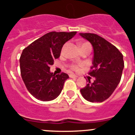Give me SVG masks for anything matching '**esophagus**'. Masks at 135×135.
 <instances>
[{
  "label": "esophagus",
  "instance_id": "esophagus-1",
  "mask_svg": "<svg viewBox=\"0 0 135 135\" xmlns=\"http://www.w3.org/2000/svg\"><path fill=\"white\" fill-rule=\"evenodd\" d=\"M70 78H77V76L76 75H74V74H70Z\"/></svg>",
  "mask_w": 135,
  "mask_h": 135
}]
</instances>
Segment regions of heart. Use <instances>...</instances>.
<instances>
[{
  "instance_id": "heart-1",
  "label": "heart",
  "mask_w": 135,
  "mask_h": 135,
  "mask_svg": "<svg viewBox=\"0 0 135 135\" xmlns=\"http://www.w3.org/2000/svg\"><path fill=\"white\" fill-rule=\"evenodd\" d=\"M80 47L81 50L85 49V48H91V44L89 43V42H87V41H84V42H81V43H80ZM83 66V64H71V65H70V68L72 69V70H74V71H76V72L79 71L80 68Z\"/></svg>"
}]
</instances>
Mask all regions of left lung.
Segmentation results:
<instances>
[{"label":"left lung","mask_w":135,"mask_h":135,"mask_svg":"<svg viewBox=\"0 0 135 135\" xmlns=\"http://www.w3.org/2000/svg\"><path fill=\"white\" fill-rule=\"evenodd\" d=\"M94 48L93 66L89 75L95 78L80 89L85 100L91 102H102L109 98L120 82L124 68L123 55L115 46L102 37L94 33H80Z\"/></svg>","instance_id":"1"}]
</instances>
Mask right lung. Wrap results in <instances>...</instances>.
Returning <instances> with one entry per match:
<instances>
[{"label": "right lung", "mask_w": 135, "mask_h": 135, "mask_svg": "<svg viewBox=\"0 0 135 135\" xmlns=\"http://www.w3.org/2000/svg\"><path fill=\"white\" fill-rule=\"evenodd\" d=\"M76 31H52L45 34L23 50L20 58V73L26 89L33 96L41 101L58 97L68 75L62 72L50 73V65L60 56L63 44Z\"/></svg>", "instance_id": "right-lung-1"}]
</instances>
